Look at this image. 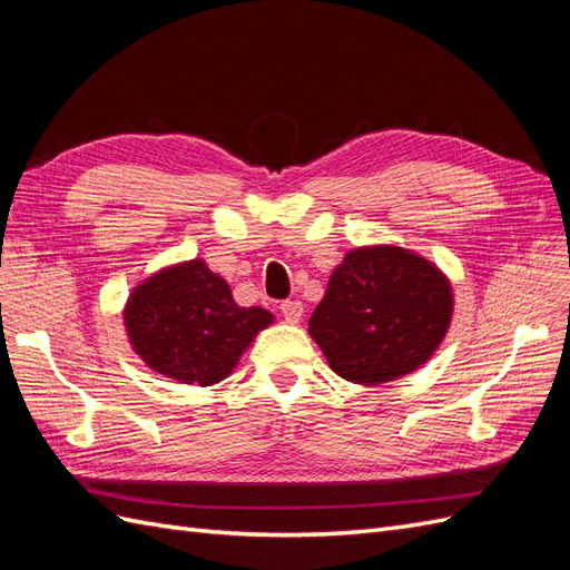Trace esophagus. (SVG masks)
Returning <instances> with one entry per match:
<instances>
[{
    "label": "esophagus",
    "mask_w": 570,
    "mask_h": 570,
    "mask_svg": "<svg viewBox=\"0 0 570 570\" xmlns=\"http://www.w3.org/2000/svg\"><path fill=\"white\" fill-rule=\"evenodd\" d=\"M281 314L287 323H299L302 321V314H304V304L302 302H283L281 304Z\"/></svg>",
    "instance_id": "34e87169"
}]
</instances>
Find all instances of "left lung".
<instances>
[{"instance_id":"1","label":"left lung","mask_w":570,"mask_h":570,"mask_svg":"<svg viewBox=\"0 0 570 570\" xmlns=\"http://www.w3.org/2000/svg\"><path fill=\"white\" fill-rule=\"evenodd\" d=\"M452 283L428 258L394 245L344 254L308 318L331 368L381 385L421 368L450 331Z\"/></svg>"}]
</instances>
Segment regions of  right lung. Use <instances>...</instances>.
Masks as SVG:
<instances>
[{
    "label": "right lung",
    "instance_id": "1",
    "mask_svg": "<svg viewBox=\"0 0 570 570\" xmlns=\"http://www.w3.org/2000/svg\"><path fill=\"white\" fill-rule=\"evenodd\" d=\"M124 323L130 347L151 371L209 387L233 373L273 314L262 306H239L230 285L202 258H193L132 287Z\"/></svg>",
    "mask_w": 570,
    "mask_h": 570
}]
</instances>
